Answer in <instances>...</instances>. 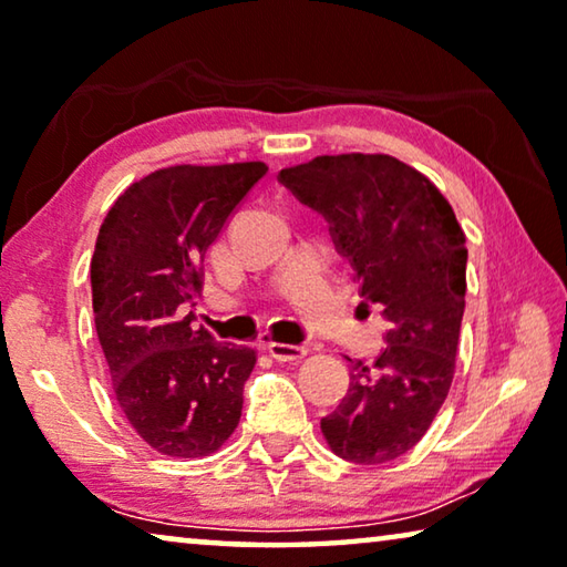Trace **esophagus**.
Segmentation results:
<instances>
[{
    "label": "esophagus",
    "mask_w": 567,
    "mask_h": 567,
    "mask_svg": "<svg viewBox=\"0 0 567 567\" xmlns=\"http://www.w3.org/2000/svg\"><path fill=\"white\" fill-rule=\"evenodd\" d=\"M268 354H271L276 362H301L303 357H307V347L271 342L268 344Z\"/></svg>",
    "instance_id": "obj_1"
}]
</instances>
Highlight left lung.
<instances>
[{"label": "left lung", "instance_id": "left-lung-1", "mask_svg": "<svg viewBox=\"0 0 567 567\" xmlns=\"http://www.w3.org/2000/svg\"><path fill=\"white\" fill-rule=\"evenodd\" d=\"M281 185L327 217L362 307L388 319L372 364L350 360V390L321 433L339 458L385 464L411 451L449 395L466 296V235L439 187L388 154L317 156Z\"/></svg>", "mask_w": 567, "mask_h": 567}]
</instances>
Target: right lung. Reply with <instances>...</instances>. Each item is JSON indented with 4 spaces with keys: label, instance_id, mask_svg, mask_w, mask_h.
<instances>
[{
    "label": "right lung",
    "instance_id": "1",
    "mask_svg": "<svg viewBox=\"0 0 567 567\" xmlns=\"http://www.w3.org/2000/svg\"><path fill=\"white\" fill-rule=\"evenodd\" d=\"M264 162L177 164L118 195L91 258L95 332L132 429L177 458L215 454L238 429L256 350L193 327L203 260L264 177Z\"/></svg>",
    "mask_w": 567,
    "mask_h": 567
}]
</instances>
